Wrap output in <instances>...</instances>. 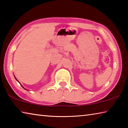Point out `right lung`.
Masks as SVG:
<instances>
[{"label":"right lung","mask_w":128,"mask_h":128,"mask_svg":"<svg viewBox=\"0 0 128 128\" xmlns=\"http://www.w3.org/2000/svg\"><path fill=\"white\" fill-rule=\"evenodd\" d=\"M16 80H17V79H16Z\"/></svg>","instance_id":"right-lung-1"}]
</instances>
